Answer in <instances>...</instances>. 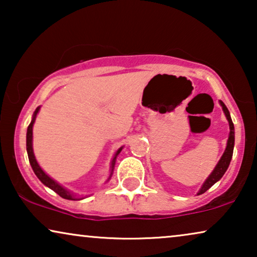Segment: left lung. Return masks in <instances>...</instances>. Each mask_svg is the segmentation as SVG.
Here are the masks:
<instances>
[{"mask_svg":"<svg viewBox=\"0 0 257 257\" xmlns=\"http://www.w3.org/2000/svg\"><path fill=\"white\" fill-rule=\"evenodd\" d=\"M220 104L221 106H222V110L224 112V114H226L227 117V120L229 122V128H230V133H229V138H228V142H227V147H226V151H224L222 158H221L219 163H217L216 167L214 168V171L212 172V174L209 175L208 179L205 181V184L200 189L198 195L202 194V193H205L206 191H208V189L212 187V186L215 184L216 181H219L221 178L223 177V174L226 173L228 166H229L230 164V160H231V157H233V150H234V142H235V137H234V124L233 121H231V118H230V114H229V111H228V108L226 105L223 104V101L220 100Z\"/></svg>","mask_w":257,"mask_h":257,"instance_id":"obj_1","label":"left lung"}]
</instances>
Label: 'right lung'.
<instances>
[{"label":"right lung","instance_id":"right-lung-1","mask_svg":"<svg viewBox=\"0 0 257 257\" xmlns=\"http://www.w3.org/2000/svg\"><path fill=\"white\" fill-rule=\"evenodd\" d=\"M38 110H40V107H37L36 111H35L33 120H31L29 126H28V131H27V152H28V158H29L31 167H33V171L35 172V174L37 175V178L40 179V180L43 182L45 186H48L49 188H51L52 191L57 193L59 196H62L63 199H66V200H75V198H73V195L71 194V193H70L69 191H66L65 188H63L61 185H58L57 182H56L55 180H52V179L49 177V175L44 173L43 170H42V168L40 167V165L37 164L36 159H35L34 151H33V125L35 122V119H36ZM120 151H121V149H119L117 151V153H115L113 160H112L111 174H112V172H113V167H114V164H115V158H117L119 153H120Z\"/></svg>","mask_w":257,"mask_h":257}]
</instances>
